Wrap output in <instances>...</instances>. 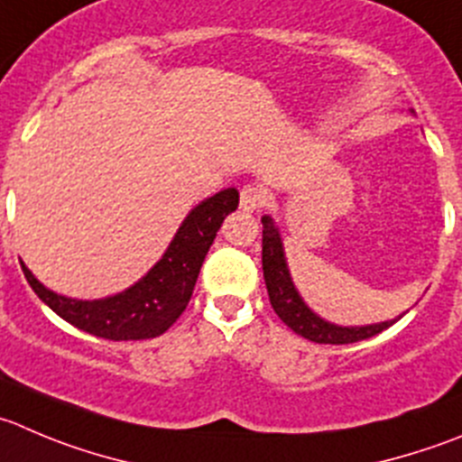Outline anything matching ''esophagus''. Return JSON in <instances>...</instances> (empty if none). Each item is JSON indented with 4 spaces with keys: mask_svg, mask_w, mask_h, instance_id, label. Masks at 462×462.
I'll return each mask as SVG.
<instances>
[{
    "mask_svg": "<svg viewBox=\"0 0 462 462\" xmlns=\"http://www.w3.org/2000/svg\"><path fill=\"white\" fill-rule=\"evenodd\" d=\"M267 204V192L261 186H245L240 190V208L245 213H254V210L263 208Z\"/></svg>",
    "mask_w": 462,
    "mask_h": 462,
    "instance_id": "34e87169",
    "label": "esophagus"
}]
</instances>
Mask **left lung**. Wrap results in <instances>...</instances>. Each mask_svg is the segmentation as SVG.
<instances>
[{"instance_id":"1","label":"left lung","mask_w":462,"mask_h":462,"mask_svg":"<svg viewBox=\"0 0 462 462\" xmlns=\"http://www.w3.org/2000/svg\"><path fill=\"white\" fill-rule=\"evenodd\" d=\"M263 276H265L267 294H270V304L274 313L288 324L297 336L306 337L310 342H319V345H349V342L367 340V337L376 336V333L385 331L393 327L402 315L394 319H385V322L365 324V327H342V324L327 322L319 318L313 309L304 301L297 285H294L292 276H290L288 261H285L283 238L279 234L274 219L270 215H263Z\"/></svg>"}]
</instances>
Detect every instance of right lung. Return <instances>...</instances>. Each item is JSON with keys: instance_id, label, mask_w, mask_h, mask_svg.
<instances>
[{"instance_id": "right-lung-1", "label": "right lung", "mask_w": 462, "mask_h": 462, "mask_svg": "<svg viewBox=\"0 0 462 462\" xmlns=\"http://www.w3.org/2000/svg\"><path fill=\"white\" fill-rule=\"evenodd\" d=\"M238 190L226 188L199 201L156 265L126 290L102 300H74L54 292L33 276L22 263L26 281L33 292L59 318L81 331L106 340H147L168 331L186 310L195 290L204 258L222 226L224 217L238 208Z\"/></svg>"}]
</instances>
